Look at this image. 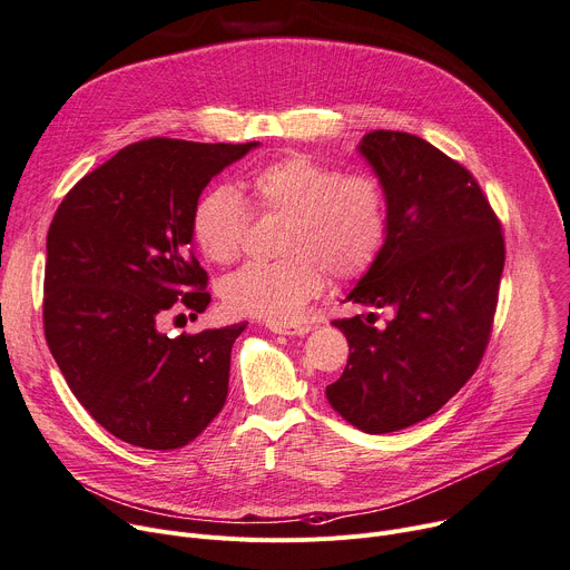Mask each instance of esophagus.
I'll return each mask as SVG.
<instances>
[{
	"label": "esophagus",
	"mask_w": 570,
	"mask_h": 570,
	"mask_svg": "<svg viewBox=\"0 0 570 570\" xmlns=\"http://www.w3.org/2000/svg\"><path fill=\"white\" fill-rule=\"evenodd\" d=\"M267 327L279 335H307L314 331L309 323H269Z\"/></svg>",
	"instance_id": "esophagus-1"
}]
</instances>
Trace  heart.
<instances>
[{"instance_id":"heart-1","label":"heart","mask_w":570,"mask_h":570,"mask_svg":"<svg viewBox=\"0 0 570 570\" xmlns=\"http://www.w3.org/2000/svg\"><path fill=\"white\" fill-rule=\"evenodd\" d=\"M239 187L254 213L286 217V224L282 261L249 263L224 282L222 297L233 314L291 323L325 288L327 273L335 279L361 277L385 245L387 200L370 173H342L293 153L256 168ZM248 208L228 187L196 200L191 235L207 261L228 265L239 258L252 226Z\"/></svg>"}]
</instances>
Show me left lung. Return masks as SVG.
<instances>
[{"label": "left lung", "mask_w": 570, "mask_h": 570, "mask_svg": "<svg viewBox=\"0 0 570 570\" xmlns=\"http://www.w3.org/2000/svg\"><path fill=\"white\" fill-rule=\"evenodd\" d=\"M357 153L385 191L387 237L346 301L395 316L333 321L348 363L325 395L353 428L387 434L436 413L481 365L505 247L473 175L428 140L379 129Z\"/></svg>", "instance_id": "left-lung-1"}]
</instances>
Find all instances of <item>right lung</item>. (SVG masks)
<instances>
[{
  "instance_id": "right-lung-1",
  "label": "right lung",
  "mask_w": 570,
  "mask_h": 570,
  "mask_svg": "<svg viewBox=\"0 0 570 570\" xmlns=\"http://www.w3.org/2000/svg\"><path fill=\"white\" fill-rule=\"evenodd\" d=\"M258 142L149 138L87 173L48 230L43 331L71 393L112 436L149 451L194 441L228 395L247 323L168 337L173 307L209 305L191 213L209 179Z\"/></svg>"
}]
</instances>
